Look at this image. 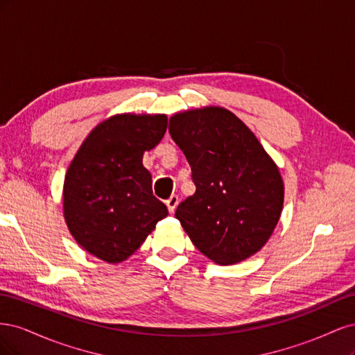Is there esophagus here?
Wrapping results in <instances>:
<instances>
[{"mask_svg": "<svg viewBox=\"0 0 355 355\" xmlns=\"http://www.w3.org/2000/svg\"><path fill=\"white\" fill-rule=\"evenodd\" d=\"M178 204H179V197H178V196H171V197L166 201V206H167V209H168L170 213H175V210H176V207H178Z\"/></svg>", "mask_w": 355, "mask_h": 355, "instance_id": "esophagus-1", "label": "esophagus"}]
</instances>
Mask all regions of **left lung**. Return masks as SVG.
I'll list each match as a JSON object with an SVG mask.
<instances>
[{"instance_id":"left-lung-1","label":"left lung","mask_w":355,"mask_h":355,"mask_svg":"<svg viewBox=\"0 0 355 355\" xmlns=\"http://www.w3.org/2000/svg\"><path fill=\"white\" fill-rule=\"evenodd\" d=\"M168 132L196 184L175 213L191 241L219 265L259 252L280 219L284 184L253 132L220 106L175 114Z\"/></svg>"}]
</instances>
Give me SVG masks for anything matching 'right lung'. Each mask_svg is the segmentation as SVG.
<instances>
[{
  "label": "right lung",
  "instance_id": "obj_1",
  "mask_svg": "<svg viewBox=\"0 0 355 355\" xmlns=\"http://www.w3.org/2000/svg\"><path fill=\"white\" fill-rule=\"evenodd\" d=\"M167 130V116L120 114L96 125L71 161L63 216L84 250L108 263L132 256L168 211L153 194L145 151Z\"/></svg>",
  "mask_w": 355,
  "mask_h": 355
}]
</instances>
